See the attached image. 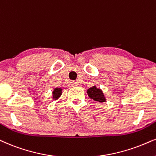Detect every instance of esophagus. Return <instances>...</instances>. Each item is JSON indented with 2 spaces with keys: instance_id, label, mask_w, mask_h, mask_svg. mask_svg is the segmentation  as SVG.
Wrapping results in <instances>:
<instances>
[{
  "instance_id": "34e87169",
  "label": "esophagus",
  "mask_w": 156,
  "mask_h": 156,
  "mask_svg": "<svg viewBox=\"0 0 156 156\" xmlns=\"http://www.w3.org/2000/svg\"><path fill=\"white\" fill-rule=\"evenodd\" d=\"M72 87H76V86H77V84H78V83H77V82H72Z\"/></svg>"
}]
</instances>
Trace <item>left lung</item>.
Returning <instances> with one entry per match:
<instances>
[{"label":"left lung","instance_id":"left-lung-1","mask_svg":"<svg viewBox=\"0 0 156 156\" xmlns=\"http://www.w3.org/2000/svg\"><path fill=\"white\" fill-rule=\"evenodd\" d=\"M87 95L90 97V98L94 100L95 101L103 103V102L106 101L105 97L103 94V91L100 88H98L96 86H93L87 91Z\"/></svg>","mask_w":156,"mask_h":156}]
</instances>
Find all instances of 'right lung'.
I'll use <instances>...</instances> for the list:
<instances>
[{
  "instance_id": "add662e5",
  "label": "right lung",
  "mask_w": 156,
  "mask_h": 156,
  "mask_svg": "<svg viewBox=\"0 0 156 156\" xmlns=\"http://www.w3.org/2000/svg\"><path fill=\"white\" fill-rule=\"evenodd\" d=\"M61 94H62V89L61 88H55L53 91V99L55 100V101L58 100L61 97Z\"/></svg>"
}]
</instances>
